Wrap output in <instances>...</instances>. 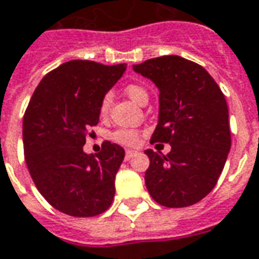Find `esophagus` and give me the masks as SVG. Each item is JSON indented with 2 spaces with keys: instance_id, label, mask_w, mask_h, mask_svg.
Wrapping results in <instances>:
<instances>
[{
  "instance_id": "obj_1",
  "label": "esophagus",
  "mask_w": 259,
  "mask_h": 259,
  "mask_svg": "<svg viewBox=\"0 0 259 259\" xmlns=\"http://www.w3.org/2000/svg\"><path fill=\"white\" fill-rule=\"evenodd\" d=\"M136 154H137V151H136V150H127V151H126V155H124V158H126V160H130V158H133Z\"/></svg>"
}]
</instances>
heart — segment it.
<instances>
[{
    "instance_id": "1",
    "label": "heart",
    "mask_w": 259,
    "mask_h": 259,
    "mask_svg": "<svg viewBox=\"0 0 259 259\" xmlns=\"http://www.w3.org/2000/svg\"><path fill=\"white\" fill-rule=\"evenodd\" d=\"M126 95L129 97L133 102L142 105L143 102H147L148 94L146 91V88L139 84H129L124 88ZM112 102V94L106 92L104 95V98L101 101V106H99V112L101 115H105ZM111 139L113 142L119 143V144H124V146H133L139 140V132L135 129H117L115 130L111 135Z\"/></svg>"
}]
</instances>
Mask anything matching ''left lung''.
<instances>
[{"instance_id":"left-lung-1","label":"left lung","mask_w":259,"mask_h":259,"mask_svg":"<svg viewBox=\"0 0 259 259\" xmlns=\"http://www.w3.org/2000/svg\"><path fill=\"white\" fill-rule=\"evenodd\" d=\"M160 91L158 124L151 143H169L167 155L144 153L148 193L165 207L198 203L218 184L231 147L229 109L222 90L202 66L162 56L133 66Z\"/></svg>"}]
</instances>
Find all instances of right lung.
Returning <instances> with one entry per match:
<instances>
[{"label": "right lung", "instance_id": "add662e5", "mask_svg": "<svg viewBox=\"0 0 259 259\" xmlns=\"http://www.w3.org/2000/svg\"><path fill=\"white\" fill-rule=\"evenodd\" d=\"M124 70L126 64L67 61L43 77L29 101L22 126L26 165L41 196L68 216H98L112 205L124 150L104 142L94 155L82 146L98 124L104 95Z\"/></svg>", "mask_w": 259, "mask_h": 259}]
</instances>
